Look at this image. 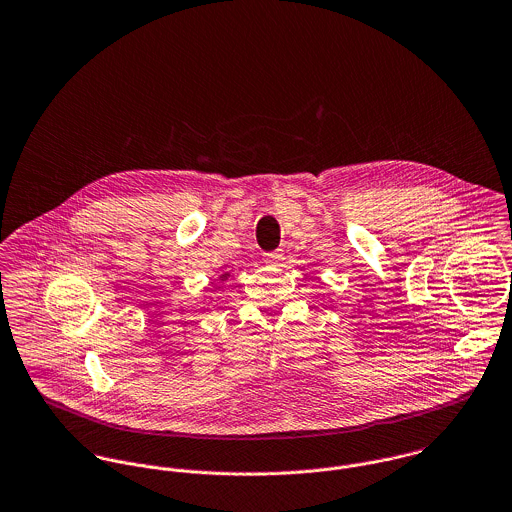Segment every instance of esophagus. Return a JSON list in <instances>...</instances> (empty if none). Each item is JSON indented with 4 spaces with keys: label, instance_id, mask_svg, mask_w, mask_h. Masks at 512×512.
<instances>
[{
    "label": "esophagus",
    "instance_id": "obj_1",
    "mask_svg": "<svg viewBox=\"0 0 512 512\" xmlns=\"http://www.w3.org/2000/svg\"><path fill=\"white\" fill-rule=\"evenodd\" d=\"M264 262L268 266H279L283 262V250H274V252L264 254Z\"/></svg>",
    "mask_w": 512,
    "mask_h": 512
}]
</instances>
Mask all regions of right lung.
I'll return each instance as SVG.
<instances>
[{"label":"right lung","mask_w":512,"mask_h":512,"mask_svg":"<svg viewBox=\"0 0 512 512\" xmlns=\"http://www.w3.org/2000/svg\"><path fill=\"white\" fill-rule=\"evenodd\" d=\"M229 276H231V270L229 272H223L221 276H219V283H223V281H227L229 279Z\"/></svg>","instance_id":"add662e5"}]
</instances>
